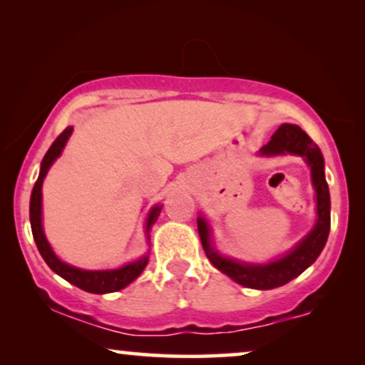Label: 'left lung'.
<instances>
[{"instance_id": "left-lung-1", "label": "left lung", "mask_w": 365, "mask_h": 365, "mask_svg": "<svg viewBox=\"0 0 365 365\" xmlns=\"http://www.w3.org/2000/svg\"><path fill=\"white\" fill-rule=\"evenodd\" d=\"M297 154L306 158L311 166L312 184L316 187L317 197V222L311 232L292 249L287 256L279 261L256 266V264H242L232 259L222 257L211 247L209 242V227L202 217L197 219V231L209 261L214 267L234 279L237 284L251 289H274L284 286L299 274H302L319 257V254L326 246L329 229H331V197H329V186L324 176V158L321 149L307 133H304L296 124H282L274 133L266 146H262L261 154L264 156H276V154Z\"/></svg>"}]
</instances>
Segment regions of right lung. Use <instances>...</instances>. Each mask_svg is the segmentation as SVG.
I'll list each match as a JSON object with an SVG mask.
<instances>
[{
    "label": "right lung",
    "instance_id": "obj_1",
    "mask_svg": "<svg viewBox=\"0 0 365 365\" xmlns=\"http://www.w3.org/2000/svg\"><path fill=\"white\" fill-rule=\"evenodd\" d=\"M73 133V126H68L64 131L59 134V136L54 139V143L51 144V148L48 149V153L44 154L43 163H41V171H39L38 181L34 182L33 192H31V201H29V221H31V231H33V237L34 242H36V247L39 254H41L44 261L49 267L53 269L58 276H61L63 279H66L68 282H71L73 286H76L79 289L86 292H93V294H108V292H116L119 289H124L128 284H131L134 279H136L139 274L143 272V269L146 267L148 264V256H144L139 259L136 262L126 264L124 267L114 269V271H83V269L68 266L59 261V259L54 256L51 246H49L46 237H44L43 232V226H41V186H43V179L46 176L48 169L51 168V164L54 163L59 154H61L64 144H66L68 138L71 136ZM163 206H156L153 207V211L149 212L148 222H146V236L149 239V231H151L153 224L156 222V219L161 212Z\"/></svg>",
    "mask_w": 365,
    "mask_h": 365
}]
</instances>
